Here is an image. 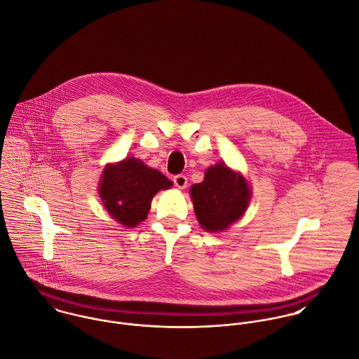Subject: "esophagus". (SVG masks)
<instances>
[{
	"label": "esophagus",
	"mask_w": 359,
	"mask_h": 359,
	"mask_svg": "<svg viewBox=\"0 0 359 359\" xmlns=\"http://www.w3.org/2000/svg\"><path fill=\"white\" fill-rule=\"evenodd\" d=\"M173 183L177 189H184L187 186V177L184 175H176L173 177Z\"/></svg>",
	"instance_id": "1"
}]
</instances>
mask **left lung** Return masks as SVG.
I'll return each instance as SVG.
<instances>
[{"label": "left lung", "mask_w": 359, "mask_h": 359, "mask_svg": "<svg viewBox=\"0 0 359 359\" xmlns=\"http://www.w3.org/2000/svg\"><path fill=\"white\" fill-rule=\"evenodd\" d=\"M194 211L208 231H222L244 214L251 191L245 179L224 163L211 166L204 182L190 189Z\"/></svg>", "instance_id": "left-lung-1"}]
</instances>
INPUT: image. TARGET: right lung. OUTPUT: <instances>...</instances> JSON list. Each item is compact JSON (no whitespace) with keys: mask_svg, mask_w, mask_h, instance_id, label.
I'll list each match as a JSON object with an SVG mask.
<instances>
[{"mask_svg":"<svg viewBox=\"0 0 359 359\" xmlns=\"http://www.w3.org/2000/svg\"><path fill=\"white\" fill-rule=\"evenodd\" d=\"M172 182L156 169H149L140 159L128 158L104 169L100 196L107 211L126 227H135L148 215L151 200Z\"/></svg>","mask_w":359,"mask_h":359,"instance_id":"add662e5","label":"right lung"}]
</instances>
